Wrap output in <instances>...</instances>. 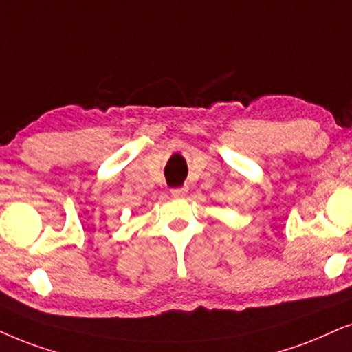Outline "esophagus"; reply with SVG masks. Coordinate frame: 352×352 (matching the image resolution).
<instances>
[{
	"mask_svg": "<svg viewBox=\"0 0 352 352\" xmlns=\"http://www.w3.org/2000/svg\"><path fill=\"white\" fill-rule=\"evenodd\" d=\"M186 191H188V186H186V185L179 186V188H172V197L182 198V197H185Z\"/></svg>",
	"mask_w": 352,
	"mask_h": 352,
	"instance_id": "obj_1",
	"label": "esophagus"
}]
</instances>
